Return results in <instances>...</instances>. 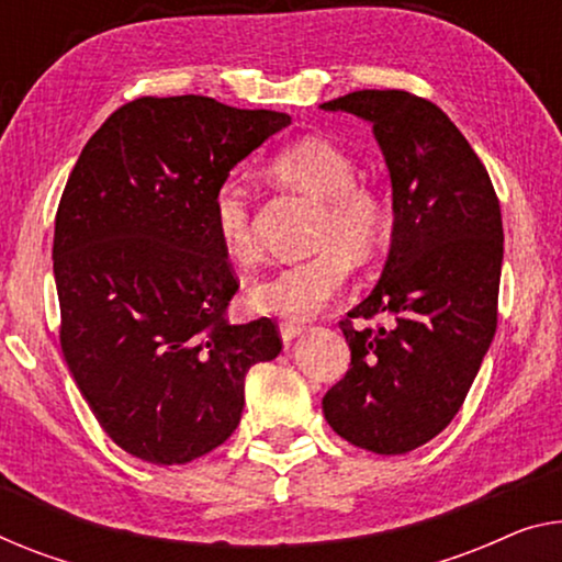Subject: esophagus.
Masks as SVG:
<instances>
[{"mask_svg":"<svg viewBox=\"0 0 562 562\" xmlns=\"http://www.w3.org/2000/svg\"><path fill=\"white\" fill-rule=\"evenodd\" d=\"M300 333H303V328H300L297 323H280V335H282L284 342H292Z\"/></svg>","mask_w":562,"mask_h":562,"instance_id":"34e87169","label":"esophagus"}]
</instances>
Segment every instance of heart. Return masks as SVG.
Here are the masks:
<instances>
[{"label":"heart","mask_w":562,"mask_h":562,"mask_svg":"<svg viewBox=\"0 0 562 562\" xmlns=\"http://www.w3.org/2000/svg\"><path fill=\"white\" fill-rule=\"evenodd\" d=\"M267 173L284 187L321 199L315 255L280 267L249 288L255 313L310 321L338 295L350 274V259L366 265L389 239L391 214L379 191L358 183L353 156L325 138H303L282 148L267 166ZM212 229L222 252L232 262L257 259L252 204L239 181H224L212 196Z\"/></svg>","instance_id":"heart-1"}]
</instances>
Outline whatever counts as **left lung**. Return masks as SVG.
Segmentation results:
<instances>
[{"label":"left lung","instance_id":"8db88e82","mask_svg":"<svg viewBox=\"0 0 562 562\" xmlns=\"http://www.w3.org/2000/svg\"><path fill=\"white\" fill-rule=\"evenodd\" d=\"M323 111L373 125L393 189L381 280L340 330L350 368L325 393L338 434L373 454H406L462 408L497 330L502 214L490 173L449 115L406 90H356ZM389 329L356 331V316Z\"/></svg>","mask_w":562,"mask_h":562}]
</instances>
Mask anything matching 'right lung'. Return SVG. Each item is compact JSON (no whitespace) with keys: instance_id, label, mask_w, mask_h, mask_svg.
Masks as SVG:
<instances>
[{"instance_id":"obj_1","label":"right lung","mask_w":562,"mask_h":562,"mask_svg":"<svg viewBox=\"0 0 562 562\" xmlns=\"http://www.w3.org/2000/svg\"><path fill=\"white\" fill-rule=\"evenodd\" d=\"M288 113L214 98H138L93 133L55 216L60 346L98 424L150 464L232 437L249 368L282 350L270 317L232 325L239 280L212 196Z\"/></svg>"}]
</instances>
